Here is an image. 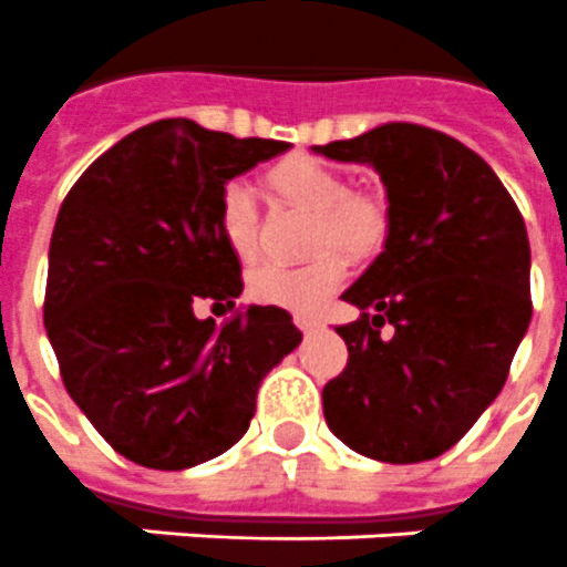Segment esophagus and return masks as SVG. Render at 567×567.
<instances>
[{"mask_svg": "<svg viewBox=\"0 0 567 567\" xmlns=\"http://www.w3.org/2000/svg\"><path fill=\"white\" fill-rule=\"evenodd\" d=\"M293 322H297V328L299 331H317V328H320V322L313 320V317H306V313H297V317H293Z\"/></svg>", "mask_w": 567, "mask_h": 567, "instance_id": "obj_1", "label": "esophagus"}]
</instances>
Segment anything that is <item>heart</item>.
I'll return each instance as SVG.
<instances>
[{
  "mask_svg": "<svg viewBox=\"0 0 567 567\" xmlns=\"http://www.w3.org/2000/svg\"><path fill=\"white\" fill-rule=\"evenodd\" d=\"M268 184L282 202L313 216L308 247L322 248L302 265H259L247 276V291L261 306L317 311L346 279V259H369L389 236V210L378 195L351 193L349 178L313 155H291L268 169ZM218 230L241 261L259 250L254 189L227 181L218 195Z\"/></svg>",
  "mask_w": 567,
  "mask_h": 567,
  "instance_id": "b5f03b06",
  "label": "heart"
}]
</instances>
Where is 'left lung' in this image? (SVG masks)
Listing matches in <instances>:
<instances>
[{"instance_id": "1", "label": "left lung", "mask_w": 567, "mask_h": 567, "mask_svg": "<svg viewBox=\"0 0 567 567\" xmlns=\"http://www.w3.org/2000/svg\"><path fill=\"white\" fill-rule=\"evenodd\" d=\"M313 152L372 166L389 204L383 250L342 293L360 320L337 328L349 365L322 389L328 430L386 464L437 458L496 401L530 326L522 213L487 161L417 123Z\"/></svg>"}]
</instances>
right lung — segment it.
I'll return each mask as SVG.
<instances>
[{"instance_id": "right-lung-1", "label": "right lung", "mask_w": 567, "mask_h": 567, "mask_svg": "<svg viewBox=\"0 0 567 567\" xmlns=\"http://www.w3.org/2000/svg\"><path fill=\"white\" fill-rule=\"evenodd\" d=\"M288 150L169 117L117 141L65 195L45 331L71 401L141 467L187 470L227 453L265 374L302 342L282 308H236L241 265L218 230L227 181ZM202 298L234 317L198 321Z\"/></svg>"}]
</instances>
